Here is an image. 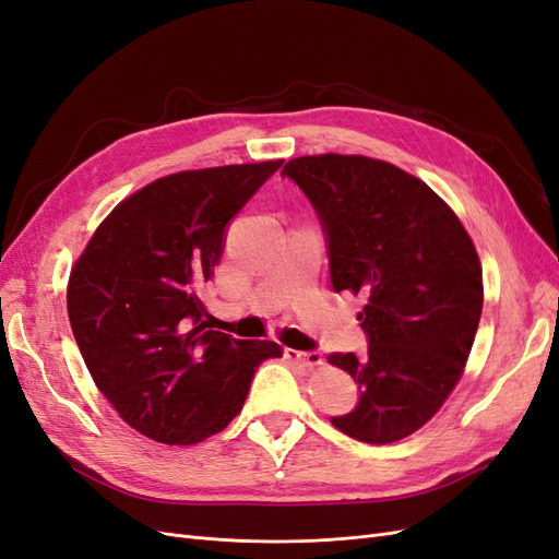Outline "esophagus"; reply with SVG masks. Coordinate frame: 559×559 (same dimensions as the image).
Listing matches in <instances>:
<instances>
[{"instance_id":"34e87169","label":"esophagus","mask_w":559,"mask_h":559,"mask_svg":"<svg viewBox=\"0 0 559 559\" xmlns=\"http://www.w3.org/2000/svg\"><path fill=\"white\" fill-rule=\"evenodd\" d=\"M284 357L289 359V361H296L300 366H306V368H317V366L324 364V359H321L319 352H298V349L286 347L284 349Z\"/></svg>"}]
</instances>
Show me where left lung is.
<instances>
[{"label": "left lung", "instance_id": "8db88e82", "mask_svg": "<svg viewBox=\"0 0 559 559\" xmlns=\"http://www.w3.org/2000/svg\"><path fill=\"white\" fill-rule=\"evenodd\" d=\"M329 238L335 292L364 296L368 352L331 354L359 384V405L331 425L386 445L441 411L464 376L483 312V267L448 202L401 167L319 154L284 165Z\"/></svg>", "mask_w": 559, "mask_h": 559}]
</instances>
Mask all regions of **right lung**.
I'll return each instance as SVG.
<instances>
[{
  "label": "right lung",
  "instance_id": "add662e5",
  "mask_svg": "<svg viewBox=\"0 0 559 559\" xmlns=\"http://www.w3.org/2000/svg\"><path fill=\"white\" fill-rule=\"evenodd\" d=\"M282 160L183 170L134 191L97 226L67 284L72 333L99 392L126 425L193 445L242 411L273 341L205 329L200 300L224 230Z\"/></svg>",
  "mask_w": 559,
  "mask_h": 559
}]
</instances>
